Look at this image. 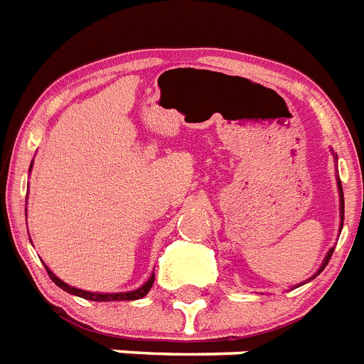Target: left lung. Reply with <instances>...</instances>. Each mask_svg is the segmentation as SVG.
I'll list each match as a JSON object with an SVG mask.
<instances>
[{
	"label": "left lung",
	"instance_id": "left-lung-1",
	"mask_svg": "<svg viewBox=\"0 0 364 364\" xmlns=\"http://www.w3.org/2000/svg\"><path fill=\"white\" fill-rule=\"evenodd\" d=\"M333 156H334V154H333ZM334 159H338V158L334 156ZM336 186H338V197H340V231H342V225H344V191H342V182H340L338 176H336ZM333 252H334V248H331L329 252H327V255H325V257H323V263H321V267H319V269L316 270V274L310 276V278H308L306 282H302V284H308V282H312L314 278H316V276L321 274V270H323L325 267H327V263H329V259H331V255H333ZM302 284H299V286H302ZM299 286H297V287H299ZM293 289H295V287H293Z\"/></svg>",
	"mask_w": 364,
	"mask_h": 364
}]
</instances>
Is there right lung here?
<instances>
[{"mask_svg":"<svg viewBox=\"0 0 364 364\" xmlns=\"http://www.w3.org/2000/svg\"><path fill=\"white\" fill-rule=\"evenodd\" d=\"M33 165V161H31ZM31 165H30V171H31ZM46 272L50 276V280L56 284L58 287H62L63 291L71 293V295H77V297H82L86 301H97V302H109V301H136V299H142L146 297L148 291H150V287L154 286V272L152 276L148 278L141 287H136L133 291H122V293H94V291H84V289H78V287H73L69 284H65L63 280H60L54 272H52L48 267H46Z\"/></svg>","mask_w":364,"mask_h":364,"instance_id":"right-lung-1","label":"right lung"}]
</instances>
